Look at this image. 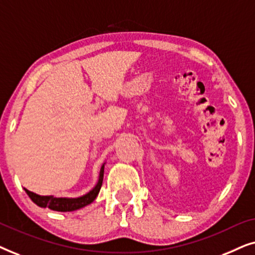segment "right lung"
Returning a JSON list of instances; mask_svg holds the SVG:
<instances>
[{"mask_svg":"<svg viewBox=\"0 0 255 255\" xmlns=\"http://www.w3.org/2000/svg\"><path fill=\"white\" fill-rule=\"evenodd\" d=\"M104 165H106V162L103 163L102 167H101L99 180H97V183L95 184V187H94L92 190H89L87 194L82 195V196L55 197V196H53V195L41 196V195L34 194V193H32V191H30L27 189H25V191H26V194L29 195L31 201H32L34 204H37L38 207H40V208H48V209H51V210L60 211V212L79 210V209L85 208L86 205L93 203L94 200L97 197V195H99L101 187H102V182H103Z\"/></svg>","mask_w":255,"mask_h":255,"instance_id":"obj_1","label":"right lung"}]
</instances>
